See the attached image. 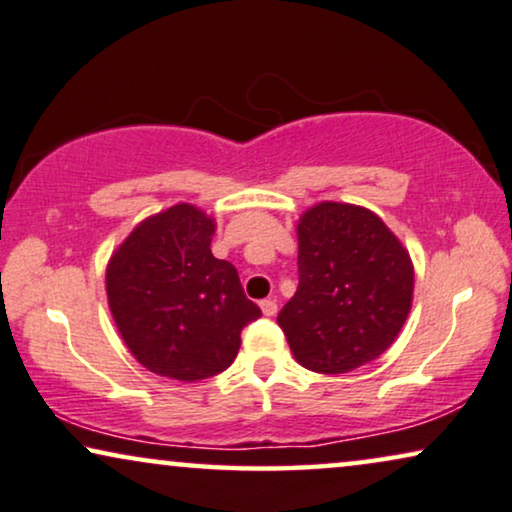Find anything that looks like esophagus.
<instances>
[{
    "mask_svg": "<svg viewBox=\"0 0 512 512\" xmlns=\"http://www.w3.org/2000/svg\"><path fill=\"white\" fill-rule=\"evenodd\" d=\"M260 309H262V313L264 316H276V311H278V304H276V299H262L260 302Z\"/></svg>",
    "mask_w": 512,
    "mask_h": 512,
    "instance_id": "1",
    "label": "esophagus"
}]
</instances>
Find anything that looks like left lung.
I'll return each instance as SVG.
<instances>
[{"label":"left lung","instance_id":"obj_1","mask_svg":"<svg viewBox=\"0 0 512 512\" xmlns=\"http://www.w3.org/2000/svg\"><path fill=\"white\" fill-rule=\"evenodd\" d=\"M297 243L299 285L278 313L292 356L320 374L379 358L412 309L410 252L372 210L337 201L304 210Z\"/></svg>","mask_w":512,"mask_h":512}]
</instances>
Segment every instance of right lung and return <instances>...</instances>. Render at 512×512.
<instances>
[{"instance_id": "right-lung-1", "label": "right lung", "mask_w": 512, "mask_h": 512, "mask_svg": "<svg viewBox=\"0 0 512 512\" xmlns=\"http://www.w3.org/2000/svg\"><path fill=\"white\" fill-rule=\"evenodd\" d=\"M215 220L177 203L142 220L107 262V304L128 351L159 377L192 381L234 363L262 316L234 264L210 252Z\"/></svg>"}]
</instances>
